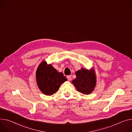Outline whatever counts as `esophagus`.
<instances>
[{"mask_svg":"<svg viewBox=\"0 0 132 132\" xmlns=\"http://www.w3.org/2000/svg\"><path fill=\"white\" fill-rule=\"evenodd\" d=\"M67 78L68 80L70 81V80L71 79V76H70V75H68V76H67Z\"/></svg>","mask_w":132,"mask_h":132,"instance_id":"esophagus-1","label":"esophagus"}]
</instances>
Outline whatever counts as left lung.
Masks as SVG:
<instances>
[{"label": "left lung", "mask_w": 132, "mask_h": 132, "mask_svg": "<svg viewBox=\"0 0 132 132\" xmlns=\"http://www.w3.org/2000/svg\"><path fill=\"white\" fill-rule=\"evenodd\" d=\"M76 78L73 80L77 90L83 94H89L96 85V77L94 70L90 71L81 68L76 72Z\"/></svg>", "instance_id": "1"}]
</instances>
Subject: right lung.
I'll use <instances>...</instances> for the list:
<instances>
[{
    "label": "right lung",
    "mask_w": 132,
    "mask_h": 132,
    "mask_svg": "<svg viewBox=\"0 0 132 132\" xmlns=\"http://www.w3.org/2000/svg\"><path fill=\"white\" fill-rule=\"evenodd\" d=\"M36 80L40 90L44 94L52 95L57 92L67 78L62 73H58L51 65L43 62L36 71Z\"/></svg>",
    "instance_id": "add662e5"
}]
</instances>
